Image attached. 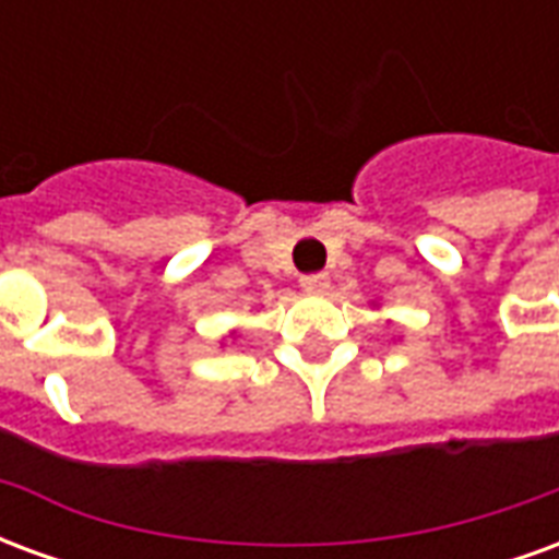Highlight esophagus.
<instances>
[{
    "mask_svg": "<svg viewBox=\"0 0 559 559\" xmlns=\"http://www.w3.org/2000/svg\"><path fill=\"white\" fill-rule=\"evenodd\" d=\"M302 290L305 293H326L329 290V275L326 272H314V275H302Z\"/></svg>",
    "mask_w": 559,
    "mask_h": 559,
    "instance_id": "esophagus-1",
    "label": "esophagus"
}]
</instances>
